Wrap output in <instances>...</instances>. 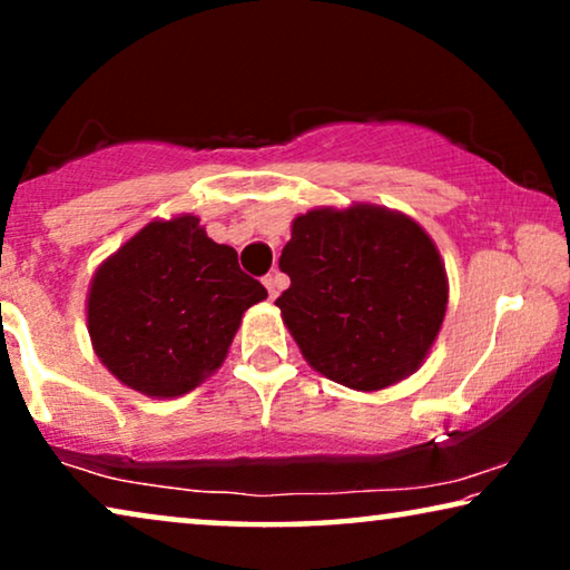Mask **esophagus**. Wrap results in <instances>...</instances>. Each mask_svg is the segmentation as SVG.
<instances>
[{
	"label": "esophagus",
	"mask_w": 570,
	"mask_h": 570,
	"mask_svg": "<svg viewBox=\"0 0 570 570\" xmlns=\"http://www.w3.org/2000/svg\"><path fill=\"white\" fill-rule=\"evenodd\" d=\"M283 285H285V277L279 275V272H272V275L264 277V287H267L269 298H277V293L283 291Z\"/></svg>",
	"instance_id": "obj_1"
}]
</instances>
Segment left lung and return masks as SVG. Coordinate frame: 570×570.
Masks as SVG:
<instances>
[{"label": "left lung", "mask_w": 570, "mask_h": 570, "mask_svg": "<svg viewBox=\"0 0 570 570\" xmlns=\"http://www.w3.org/2000/svg\"><path fill=\"white\" fill-rule=\"evenodd\" d=\"M291 287L275 306L311 368L355 392L415 373L439 337L449 277L423 225L396 209L316 207L279 256Z\"/></svg>", "instance_id": "obj_1"}]
</instances>
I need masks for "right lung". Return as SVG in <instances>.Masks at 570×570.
<instances>
[{
    "mask_svg": "<svg viewBox=\"0 0 570 570\" xmlns=\"http://www.w3.org/2000/svg\"><path fill=\"white\" fill-rule=\"evenodd\" d=\"M267 298L215 244L197 215L150 220L92 275L88 332L98 361L124 386L174 400L220 368L240 318Z\"/></svg>",
    "mask_w": 570,
    "mask_h": 570,
    "instance_id": "add662e5",
    "label": "right lung"
}]
</instances>
